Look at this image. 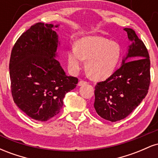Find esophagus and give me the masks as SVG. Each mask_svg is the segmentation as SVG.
Masks as SVG:
<instances>
[{"label":"esophagus","mask_w":158,"mask_h":158,"mask_svg":"<svg viewBox=\"0 0 158 158\" xmlns=\"http://www.w3.org/2000/svg\"><path fill=\"white\" fill-rule=\"evenodd\" d=\"M85 84H87V81L81 80V81H79V83H78V85H79V86H82V85H84Z\"/></svg>","instance_id":"obj_1"}]
</instances>
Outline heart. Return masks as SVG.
<instances>
[{
  "label": "heart",
  "instance_id": "b5f03b06",
  "mask_svg": "<svg viewBox=\"0 0 158 158\" xmlns=\"http://www.w3.org/2000/svg\"><path fill=\"white\" fill-rule=\"evenodd\" d=\"M122 49L118 43L101 36H86L68 52V68L76 73L87 60L86 70L93 79L102 80L111 76L119 64Z\"/></svg>",
  "mask_w": 158,
  "mask_h": 158
}]
</instances>
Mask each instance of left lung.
<instances>
[{
  "label": "left lung",
  "instance_id": "8db88e82",
  "mask_svg": "<svg viewBox=\"0 0 158 158\" xmlns=\"http://www.w3.org/2000/svg\"><path fill=\"white\" fill-rule=\"evenodd\" d=\"M124 30L131 42L126 57L110 77L97 83L94 91L96 111L110 122L126 118L139 106L148 94L151 80L149 55L144 43L135 30Z\"/></svg>",
  "mask_w": 158,
  "mask_h": 158
}]
</instances>
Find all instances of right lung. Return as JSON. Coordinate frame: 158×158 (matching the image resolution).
Returning a JSON list of instances; mask_svg holds the SVG:
<instances>
[{
    "instance_id": "1",
    "label": "right lung",
    "mask_w": 158,
    "mask_h": 158,
    "mask_svg": "<svg viewBox=\"0 0 158 158\" xmlns=\"http://www.w3.org/2000/svg\"><path fill=\"white\" fill-rule=\"evenodd\" d=\"M36 23L19 38L11 52L10 77L14 102L27 116L48 121L60 112L65 94L78 79L68 77L55 59L59 40L52 28Z\"/></svg>"
}]
</instances>
